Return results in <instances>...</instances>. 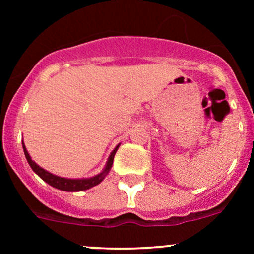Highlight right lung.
Returning a JSON list of instances; mask_svg holds the SVG:
<instances>
[{
    "instance_id": "obj_1",
    "label": "right lung",
    "mask_w": 254,
    "mask_h": 254,
    "mask_svg": "<svg viewBox=\"0 0 254 254\" xmlns=\"http://www.w3.org/2000/svg\"><path fill=\"white\" fill-rule=\"evenodd\" d=\"M118 147H119V145H118L117 147L113 150V152L111 153V156H109V158H108V162H107L106 168H104V171L101 173V175L92 177V178H86V179H67V178H61V177H58L55 175H51V173H49L48 171L43 170L42 167H39V166H38L37 163H35L34 161L30 158L29 153H28L24 143H23V150H24L25 158H27L28 163H29V166L32 167V170L34 171V172L37 173V175L39 176L43 181L47 182L48 184H50V186L60 189V190H65V191L86 190V189H89V188H92V187H94V186H97V184L101 183V182L104 179V177L108 175L109 170L112 168L113 160H114V156H115V152H117Z\"/></svg>"
}]
</instances>
